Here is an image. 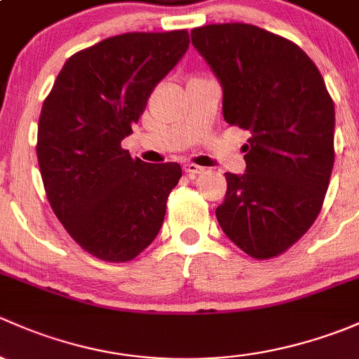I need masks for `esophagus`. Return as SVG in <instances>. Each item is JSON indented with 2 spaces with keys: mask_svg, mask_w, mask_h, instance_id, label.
<instances>
[{
  "mask_svg": "<svg viewBox=\"0 0 359 359\" xmlns=\"http://www.w3.org/2000/svg\"><path fill=\"white\" fill-rule=\"evenodd\" d=\"M183 171L188 172V175H191V176H197V175H201V172H204V168L194 164V162H187V164L183 165Z\"/></svg>",
  "mask_w": 359,
  "mask_h": 359,
  "instance_id": "34e87169",
  "label": "esophagus"
}]
</instances>
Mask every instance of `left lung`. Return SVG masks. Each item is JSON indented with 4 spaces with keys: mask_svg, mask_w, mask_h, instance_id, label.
Here are the masks:
<instances>
[{
    "mask_svg": "<svg viewBox=\"0 0 359 359\" xmlns=\"http://www.w3.org/2000/svg\"><path fill=\"white\" fill-rule=\"evenodd\" d=\"M191 43L223 88V116L250 131L245 172H226L221 230L256 259L285 252L315 223L334 168L335 109L311 58L250 24H210Z\"/></svg>",
    "mask_w": 359,
    "mask_h": 359,
    "instance_id": "left-lung-1",
    "label": "left lung"
}]
</instances>
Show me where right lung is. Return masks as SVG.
Masks as SVG:
<instances>
[{
	"mask_svg": "<svg viewBox=\"0 0 359 359\" xmlns=\"http://www.w3.org/2000/svg\"><path fill=\"white\" fill-rule=\"evenodd\" d=\"M188 43V31L107 38L72 55L44 100L36 152L46 197L69 235L98 259H135L164 223L180 164L133 158L121 142Z\"/></svg>",
	"mask_w": 359,
	"mask_h": 359,
	"instance_id": "add662e5",
	"label": "right lung"
}]
</instances>
